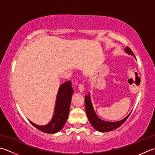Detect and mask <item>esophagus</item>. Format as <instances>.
I'll return each mask as SVG.
<instances>
[{"label":"esophagus","mask_w":155,"mask_h":155,"mask_svg":"<svg viewBox=\"0 0 155 155\" xmlns=\"http://www.w3.org/2000/svg\"><path fill=\"white\" fill-rule=\"evenodd\" d=\"M78 90H79V91H80V93H83V91H84V86H83V84H79V85H78Z\"/></svg>","instance_id":"esophagus-1"}]
</instances>
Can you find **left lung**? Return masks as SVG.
<instances>
[{
    "label": "left lung",
    "mask_w": 155,
    "mask_h": 155,
    "mask_svg": "<svg viewBox=\"0 0 155 155\" xmlns=\"http://www.w3.org/2000/svg\"><path fill=\"white\" fill-rule=\"evenodd\" d=\"M125 51L127 54H130V55H132L133 56H134V53L132 52V51L130 48L126 47ZM84 105H85V110H86L88 119H89L91 124L92 126L96 130H97V131L101 132H110V131H112V130H116L117 128H119L120 126H122V124L126 122V120L128 119L130 115V114L128 116H127L125 118H124L123 120L118 121V122H105V121L101 120L97 116L95 111H94L89 93V95L85 96V99H84Z\"/></svg>",
    "instance_id": "left-lung-1"
}]
</instances>
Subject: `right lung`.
Instances as JSON below:
<instances>
[{"label": "right lung", "mask_w": 155, "mask_h": 155, "mask_svg": "<svg viewBox=\"0 0 155 155\" xmlns=\"http://www.w3.org/2000/svg\"><path fill=\"white\" fill-rule=\"evenodd\" d=\"M72 93L73 89L71 81L62 84L58 92L55 110L51 122L45 126L36 125L31 121H29L30 123L39 130L48 134H54L60 131L68 119Z\"/></svg>", "instance_id": "add662e5"}]
</instances>
